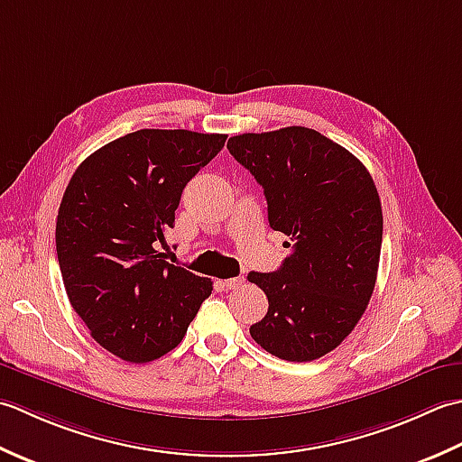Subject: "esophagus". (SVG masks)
<instances>
[{"instance_id":"1","label":"esophagus","mask_w":462,"mask_h":462,"mask_svg":"<svg viewBox=\"0 0 462 462\" xmlns=\"http://www.w3.org/2000/svg\"><path fill=\"white\" fill-rule=\"evenodd\" d=\"M243 277H233V279H223L221 285L223 289H239L243 285Z\"/></svg>"}]
</instances>
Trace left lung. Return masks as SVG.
I'll list each match as a JSON object with an SVG mask.
<instances>
[{
	"label": "left lung",
	"mask_w": 462,
	"mask_h": 462,
	"mask_svg": "<svg viewBox=\"0 0 462 462\" xmlns=\"http://www.w3.org/2000/svg\"><path fill=\"white\" fill-rule=\"evenodd\" d=\"M227 149L263 187L271 229L295 241L277 271L247 275L269 299L249 333L279 359L315 361L345 341L373 295L383 243L373 177L309 127L235 135Z\"/></svg>",
	"instance_id": "1"
}]
</instances>
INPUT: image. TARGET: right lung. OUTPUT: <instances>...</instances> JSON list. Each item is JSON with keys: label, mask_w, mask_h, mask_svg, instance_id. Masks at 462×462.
Masks as SVG:
<instances>
[{"label": "right lung", "mask_w": 462, "mask_h": 462, "mask_svg": "<svg viewBox=\"0 0 462 462\" xmlns=\"http://www.w3.org/2000/svg\"><path fill=\"white\" fill-rule=\"evenodd\" d=\"M227 135L139 129L91 153L71 175L55 225L69 303L91 337L127 363L183 341L213 281L157 251L189 179Z\"/></svg>", "instance_id": "right-lung-1"}]
</instances>
